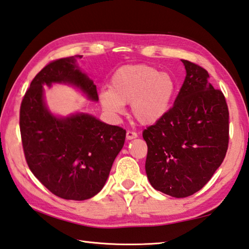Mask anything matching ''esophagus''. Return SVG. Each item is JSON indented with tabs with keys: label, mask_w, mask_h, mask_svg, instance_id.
<instances>
[{
	"label": "esophagus",
	"mask_w": 249,
	"mask_h": 249,
	"mask_svg": "<svg viewBox=\"0 0 249 249\" xmlns=\"http://www.w3.org/2000/svg\"><path fill=\"white\" fill-rule=\"evenodd\" d=\"M137 137H138L137 133L132 132V130H127V133H126V138H127V140H132V139L137 138Z\"/></svg>",
	"instance_id": "1"
}]
</instances>
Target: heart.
Wrapping results in <instances>:
<instances>
[{
	"label": "heart",
	"mask_w": 249,
	"mask_h": 249,
	"mask_svg": "<svg viewBox=\"0 0 249 249\" xmlns=\"http://www.w3.org/2000/svg\"><path fill=\"white\" fill-rule=\"evenodd\" d=\"M175 90V80L169 73L146 64L125 65L114 71L111 88L101 90L99 101L112 115L122 114L130 103L135 120L152 125L168 113Z\"/></svg>",
	"instance_id": "b5f03b06"
}]
</instances>
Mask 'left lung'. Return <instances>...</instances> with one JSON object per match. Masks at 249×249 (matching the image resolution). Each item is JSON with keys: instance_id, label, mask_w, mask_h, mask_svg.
<instances>
[{"instance_id": "8db88e82", "label": "left lung", "mask_w": 249, "mask_h": 249, "mask_svg": "<svg viewBox=\"0 0 249 249\" xmlns=\"http://www.w3.org/2000/svg\"><path fill=\"white\" fill-rule=\"evenodd\" d=\"M186 77L168 113L143 130L151 186L175 198L205 186L227 155L229 109L201 66L182 60Z\"/></svg>"}]
</instances>
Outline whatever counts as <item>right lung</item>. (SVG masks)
Returning <instances> with one entry per match:
<instances>
[{
	"label": "right lung",
	"mask_w": 249,
	"mask_h": 249,
	"mask_svg": "<svg viewBox=\"0 0 249 249\" xmlns=\"http://www.w3.org/2000/svg\"><path fill=\"white\" fill-rule=\"evenodd\" d=\"M83 55L49 63L36 75L22 98L19 127L30 171L57 197L86 200L105 186L113 162L124 146L126 130L87 113L52 114L43 86L65 84L98 101L97 87L76 63Z\"/></svg>",
	"instance_id": "add662e5"
}]
</instances>
